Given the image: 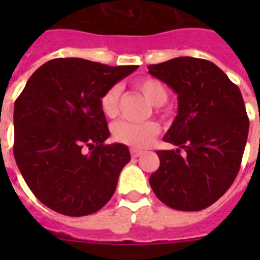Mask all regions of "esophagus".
<instances>
[{"label":"esophagus","instance_id":"1","mask_svg":"<svg viewBox=\"0 0 260 260\" xmlns=\"http://www.w3.org/2000/svg\"><path fill=\"white\" fill-rule=\"evenodd\" d=\"M143 151L140 150H131V155H132V158H139V156H142Z\"/></svg>","mask_w":260,"mask_h":260}]
</instances>
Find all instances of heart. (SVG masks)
<instances>
[{
    "mask_svg": "<svg viewBox=\"0 0 260 260\" xmlns=\"http://www.w3.org/2000/svg\"><path fill=\"white\" fill-rule=\"evenodd\" d=\"M138 87L144 97L152 104V105H162L169 97L167 87L155 78H142L136 82ZM121 94V87L114 85L109 87L105 93L102 94L100 100L102 113L106 117H114L118 110V100ZM113 138L118 143H122L125 146L134 147V148H146L150 146V143L159 134V126L154 121L146 122H129V121H118L113 125Z\"/></svg>",
    "mask_w": 260,
    "mask_h": 260,
    "instance_id": "obj_1",
    "label": "heart"
}]
</instances>
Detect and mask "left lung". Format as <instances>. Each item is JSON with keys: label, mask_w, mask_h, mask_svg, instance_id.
Segmentation results:
<instances>
[{"label": "left lung", "mask_w": 260, "mask_h": 260, "mask_svg": "<svg viewBox=\"0 0 260 260\" xmlns=\"http://www.w3.org/2000/svg\"><path fill=\"white\" fill-rule=\"evenodd\" d=\"M148 73L178 95L177 117L163 138L177 150L156 151L160 165L151 174V187L173 209H205L240 169L250 126L242 93L205 59L179 56L151 64Z\"/></svg>", "instance_id": "1"}]
</instances>
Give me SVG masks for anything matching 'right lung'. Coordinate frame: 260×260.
Listing matches in <instances>:
<instances>
[{
	"instance_id": "add662e5",
	"label": "right lung",
	"mask_w": 260,
	"mask_h": 260,
	"mask_svg": "<svg viewBox=\"0 0 260 260\" xmlns=\"http://www.w3.org/2000/svg\"><path fill=\"white\" fill-rule=\"evenodd\" d=\"M136 69L58 58L28 79L14 102V159L50 209L81 217L112 198L131 155L124 144H105L110 132L100 100Z\"/></svg>"
}]
</instances>
